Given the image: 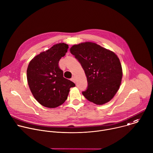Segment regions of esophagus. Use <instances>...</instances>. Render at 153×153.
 <instances>
[{
  "mask_svg": "<svg viewBox=\"0 0 153 153\" xmlns=\"http://www.w3.org/2000/svg\"><path fill=\"white\" fill-rule=\"evenodd\" d=\"M71 81H73V82H74L75 83V79H74V77H72L71 79Z\"/></svg>",
  "mask_w": 153,
  "mask_h": 153,
  "instance_id": "1",
  "label": "esophagus"
}]
</instances>
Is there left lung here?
<instances>
[{
    "instance_id": "left-lung-1",
    "label": "left lung",
    "mask_w": 153,
    "mask_h": 153,
    "mask_svg": "<svg viewBox=\"0 0 153 153\" xmlns=\"http://www.w3.org/2000/svg\"><path fill=\"white\" fill-rule=\"evenodd\" d=\"M70 52L85 71L88 88L82 92L91 102L105 104L118 91L123 77L120 61L112 51L92 42L73 45Z\"/></svg>"
}]
</instances>
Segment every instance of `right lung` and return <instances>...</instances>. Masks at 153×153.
Instances as JSON below:
<instances>
[{"instance_id": "right-lung-1", "label": "right lung", "mask_w": 153, "mask_h": 153, "mask_svg": "<svg viewBox=\"0 0 153 153\" xmlns=\"http://www.w3.org/2000/svg\"><path fill=\"white\" fill-rule=\"evenodd\" d=\"M68 45L59 43L35 56L27 69V79L34 98L42 106L55 108L67 99L70 89L75 84L64 77L58 65L65 55Z\"/></svg>"}]
</instances>
